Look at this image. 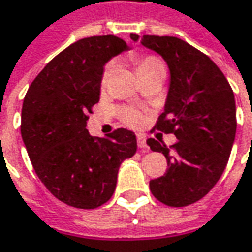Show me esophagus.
Masks as SVG:
<instances>
[{
  "mask_svg": "<svg viewBox=\"0 0 252 252\" xmlns=\"http://www.w3.org/2000/svg\"><path fill=\"white\" fill-rule=\"evenodd\" d=\"M137 146L139 149H141L143 151H149V146H147V141H146V136L139 133L137 134Z\"/></svg>",
  "mask_w": 252,
  "mask_h": 252,
  "instance_id": "34e87169",
  "label": "esophagus"
}]
</instances>
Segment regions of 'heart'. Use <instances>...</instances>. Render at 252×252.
I'll list each match as a JSON object with an SVG mask.
<instances>
[{"instance_id":"1","label":"heart","mask_w":252,"mask_h":252,"mask_svg":"<svg viewBox=\"0 0 252 252\" xmlns=\"http://www.w3.org/2000/svg\"><path fill=\"white\" fill-rule=\"evenodd\" d=\"M162 65L158 59L153 57V56H147V57H141L137 60V73L141 70H146V68H153V67H158ZM112 73V64H108L103 70V75H102V81L106 83V80L109 78V75ZM122 116H123V121L126 123H129L131 126H137L140 125L143 121V116H141L140 112L134 111V109H125L122 112Z\"/></svg>"}]
</instances>
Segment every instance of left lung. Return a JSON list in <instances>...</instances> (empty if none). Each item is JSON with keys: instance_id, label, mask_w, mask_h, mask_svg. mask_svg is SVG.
I'll use <instances>...</instances> for the list:
<instances>
[{"instance_id": "8db88e82", "label": "left lung", "mask_w": 252, "mask_h": 252, "mask_svg": "<svg viewBox=\"0 0 252 252\" xmlns=\"http://www.w3.org/2000/svg\"><path fill=\"white\" fill-rule=\"evenodd\" d=\"M130 39L160 54L169 70L168 94L156 127L174 133L178 141L171 153L161 141L147 140L168 162V171L150 181L151 193L167 206H188L216 185L227 165L237 129L234 94L218 65L178 37Z\"/></svg>"}]
</instances>
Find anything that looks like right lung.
Wrapping results in <instances>:
<instances>
[{"label":"right lung","mask_w":252,"mask_h":252,"mask_svg":"<svg viewBox=\"0 0 252 252\" xmlns=\"http://www.w3.org/2000/svg\"><path fill=\"white\" fill-rule=\"evenodd\" d=\"M129 46L113 34L70 44L31 84L22 105L21 134L34 172L68 206L95 209L112 198L123 161L136 154V134L118 129L108 137L87 130L99 102L103 67Z\"/></svg>","instance_id":"obj_1"}]
</instances>
